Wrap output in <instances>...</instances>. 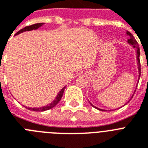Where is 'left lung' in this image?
<instances>
[{
	"label": "left lung",
	"instance_id": "8db88e82",
	"mask_svg": "<svg viewBox=\"0 0 148 148\" xmlns=\"http://www.w3.org/2000/svg\"><path fill=\"white\" fill-rule=\"evenodd\" d=\"M127 35L129 36H130V38L127 40L128 43H129L130 45H133V48H136V58H137V61H138V80H139L140 76H141V65H140V60H139L140 51H139V47H138V42H137V41L135 39V38L133 37V36L132 35V34H131L130 32L127 31ZM135 92H136V90H135ZM134 93H135V92H134ZM133 96H132V97H133ZM132 97H131V99H132ZM131 99H130V100H131ZM129 101H128V102H129ZM127 103H126V104H127ZM90 104L92 105V106H94V107H95V106H93V105H92L91 103H90ZM95 108H96V109H98V108H97V107H95ZM98 110H101V109H98ZM104 111H105V110H104Z\"/></svg>",
	"mask_w": 148,
	"mask_h": 148
}]
</instances>
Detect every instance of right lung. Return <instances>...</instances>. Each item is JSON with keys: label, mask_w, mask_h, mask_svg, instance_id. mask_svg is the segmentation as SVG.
Listing matches in <instances>:
<instances>
[{"label": "right lung", "mask_w": 148, "mask_h": 148, "mask_svg": "<svg viewBox=\"0 0 148 148\" xmlns=\"http://www.w3.org/2000/svg\"><path fill=\"white\" fill-rule=\"evenodd\" d=\"M43 24L44 23H38V24H33V25H30V26L25 27L23 28V29H20L18 33H15V36L18 35V34L23 33V32L30 31V30H33V29H37L38 28L41 27ZM65 88V86L62 88L61 91H60V92H59L58 95H57V96L55 97V99L53 101V102H51L49 105H47V106H42V107H38V108H36V107L32 108V107H27V106H26V108L27 109H28V110H31V111H36V112H43V111H46V110H51V109H52L53 107H54V106H56L59 102H60L62 97V95H63Z\"/></svg>", "instance_id": "obj_1"}]
</instances>
